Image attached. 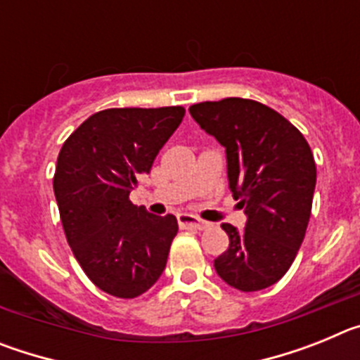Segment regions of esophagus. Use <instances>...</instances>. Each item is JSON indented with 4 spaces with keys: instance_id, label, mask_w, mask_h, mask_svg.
Returning a JSON list of instances; mask_svg holds the SVG:
<instances>
[{
    "instance_id": "esophagus-1",
    "label": "esophagus",
    "mask_w": 360,
    "mask_h": 360,
    "mask_svg": "<svg viewBox=\"0 0 360 360\" xmlns=\"http://www.w3.org/2000/svg\"><path fill=\"white\" fill-rule=\"evenodd\" d=\"M178 225H180V229H193V231H203V229L209 227L205 221L193 214H178Z\"/></svg>"
}]
</instances>
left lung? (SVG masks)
I'll return each instance as SVG.
<instances>
[{"instance_id":"8db88e82","label":"left lung","mask_w":360,"mask_h":360,"mask_svg":"<svg viewBox=\"0 0 360 360\" xmlns=\"http://www.w3.org/2000/svg\"><path fill=\"white\" fill-rule=\"evenodd\" d=\"M191 115L227 153L229 187L245 209L238 231L224 224L229 249L214 259L218 276L241 292L278 283L304 240L316 189V160L303 133L250 98L193 104Z\"/></svg>"}]
</instances>
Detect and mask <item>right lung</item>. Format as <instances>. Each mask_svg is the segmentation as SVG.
Segmentation results:
<instances>
[{
    "label": "right lung",
    "instance_id": "right-lung-1",
    "mask_svg": "<svg viewBox=\"0 0 360 360\" xmlns=\"http://www.w3.org/2000/svg\"><path fill=\"white\" fill-rule=\"evenodd\" d=\"M184 115L182 106L97 111L59 151L53 193L66 240L84 274L106 294L139 297L164 272L176 218L149 214L129 193Z\"/></svg>",
    "mask_w": 360,
    "mask_h": 360
}]
</instances>
